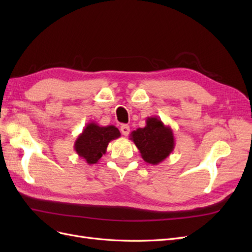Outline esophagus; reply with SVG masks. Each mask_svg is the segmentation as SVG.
<instances>
[{"label":"esophagus","instance_id":"obj_1","mask_svg":"<svg viewBox=\"0 0 252 252\" xmlns=\"http://www.w3.org/2000/svg\"><path fill=\"white\" fill-rule=\"evenodd\" d=\"M120 129H121L122 134L125 136H127L129 134V132H130V127H129L128 125H122Z\"/></svg>","mask_w":252,"mask_h":252}]
</instances>
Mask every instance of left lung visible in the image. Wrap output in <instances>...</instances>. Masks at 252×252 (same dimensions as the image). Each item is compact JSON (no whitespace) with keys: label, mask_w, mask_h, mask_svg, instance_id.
<instances>
[{"label":"left lung","mask_w":252,"mask_h":252,"mask_svg":"<svg viewBox=\"0 0 252 252\" xmlns=\"http://www.w3.org/2000/svg\"><path fill=\"white\" fill-rule=\"evenodd\" d=\"M130 140L140 150L144 161L151 165L163 162L175 146L171 127L165 125L157 117L147 118L146 126L133 130L130 133Z\"/></svg>","instance_id":"obj_1"}]
</instances>
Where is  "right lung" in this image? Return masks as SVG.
<instances>
[{
	"instance_id": "right-lung-1",
	"label": "right lung",
	"mask_w": 252,
	"mask_h": 252,
	"mask_svg": "<svg viewBox=\"0 0 252 252\" xmlns=\"http://www.w3.org/2000/svg\"><path fill=\"white\" fill-rule=\"evenodd\" d=\"M120 130L113 125L100 126L91 122L83 129L74 142V150L88 165L96 164L106 154L108 144L120 138Z\"/></svg>"
}]
</instances>
